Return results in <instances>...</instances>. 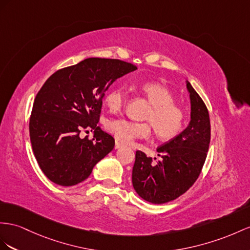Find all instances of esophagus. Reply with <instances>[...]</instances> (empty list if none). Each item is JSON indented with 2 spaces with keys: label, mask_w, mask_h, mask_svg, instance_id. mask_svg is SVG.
Returning <instances> with one entry per match:
<instances>
[{
  "label": "esophagus",
  "mask_w": 250,
  "mask_h": 250,
  "mask_svg": "<svg viewBox=\"0 0 250 250\" xmlns=\"http://www.w3.org/2000/svg\"><path fill=\"white\" fill-rule=\"evenodd\" d=\"M121 146H123V144H120L119 142H117V140H116V142H115V149H120Z\"/></svg>",
  "instance_id": "1"
}]
</instances>
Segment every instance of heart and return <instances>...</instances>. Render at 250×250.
I'll use <instances>...</instances> for the list:
<instances>
[{
    "label": "heart",
    "mask_w": 250,
    "mask_h": 250,
    "mask_svg": "<svg viewBox=\"0 0 250 250\" xmlns=\"http://www.w3.org/2000/svg\"><path fill=\"white\" fill-rule=\"evenodd\" d=\"M152 110L146 120L151 123L156 136L167 140L175 137L183 129L185 114L180 106L174 104V96L165 85L158 82L149 81L138 85ZM126 94L124 87H113L104 96V104L107 110L117 113L124 107ZM107 130L120 142L132 143L135 139L148 138L151 129L149 125L132 123L126 119H115L107 124Z\"/></svg>",
    "instance_id": "1"
}]
</instances>
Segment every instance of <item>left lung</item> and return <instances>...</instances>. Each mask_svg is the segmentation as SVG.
<instances>
[{
  "instance_id": "1",
  "label": "left lung",
  "mask_w": 250,
  "mask_h": 250,
  "mask_svg": "<svg viewBox=\"0 0 250 250\" xmlns=\"http://www.w3.org/2000/svg\"><path fill=\"white\" fill-rule=\"evenodd\" d=\"M190 98V121L185 130L157 148V164L136 151L132 184L143 200L165 204L185 193L195 183L207 156L210 119L204 101L186 80Z\"/></svg>"
}]
</instances>
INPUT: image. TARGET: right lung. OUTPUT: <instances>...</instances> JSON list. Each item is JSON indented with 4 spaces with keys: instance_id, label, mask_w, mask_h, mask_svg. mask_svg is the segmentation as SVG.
I'll return each mask as SVG.
<instances>
[{
    "instance_id": "1",
    "label": "right lung",
    "mask_w": 250,
    "mask_h": 250,
    "mask_svg": "<svg viewBox=\"0 0 250 250\" xmlns=\"http://www.w3.org/2000/svg\"><path fill=\"white\" fill-rule=\"evenodd\" d=\"M137 69L116 59L88 58L53 74L37 94L29 121L30 142L43 173L60 186L79 184L110 153L114 138L97 125L105 92ZM94 130L81 139L82 128Z\"/></svg>"
}]
</instances>
